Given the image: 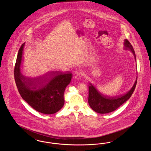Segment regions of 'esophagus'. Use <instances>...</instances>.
<instances>
[{
    "label": "esophagus",
    "mask_w": 151,
    "mask_h": 151,
    "mask_svg": "<svg viewBox=\"0 0 151 151\" xmlns=\"http://www.w3.org/2000/svg\"><path fill=\"white\" fill-rule=\"evenodd\" d=\"M75 79H78V80L81 79V72H80V71L77 70V71H75Z\"/></svg>",
    "instance_id": "obj_1"
}]
</instances>
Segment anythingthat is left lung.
<instances>
[{"instance_id": "8db88e82", "label": "left lung", "mask_w": 151, "mask_h": 151, "mask_svg": "<svg viewBox=\"0 0 151 151\" xmlns=\"http://www.w3.org/2000/svg\"><path fill=\"white\" fill-rule=\"evenodd\" d=\"M124 49H129L131 51L136 59L135 53L132 46L126 39L124 42ZM137 77L134 86L129 92L115 96H109L102 93L90 83L89 86H88V103L90 107L94 111L100 114H106L114 111L130 98L137 86Z\"/></svg>"}]
</instances>
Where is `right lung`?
<instances>
[{"label": "right lung", "instance_id": "1", "mask_svg": "<svg viewBox=\"0 0 151 151\" xmlns=\"http://www.w3.org/2000/svg\"><path fill=\"white\" fill-rule=\"evenodd\" d=\"M24 45L22 43L19 50L14 66V80L19 92L36 111L45 114H54L64 105L65 89L71 81L72 73L51 71L36 76L27 75L21 66Z\"/></svg>", "mask_w": 151, "mask_h": 151}]
</instances>
